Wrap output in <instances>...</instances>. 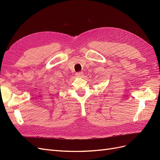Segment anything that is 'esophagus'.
Wrapping results in <instances>:
<instances>
[{"label":"esophagus","instance_id":"obj_1","mask_svg":"<svg viewBox=\"0 0 160 160\" xmlns=\"http://www.w3.org/2000/svg\"><path fill=\"white\" fill-rule=\"evenodd\" d=\"M76 76L77 77H82L83 76V73H82V72H77Z\"/></svg>","mask_w":160,"mask_h":160}]
</instances>
